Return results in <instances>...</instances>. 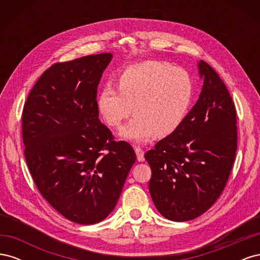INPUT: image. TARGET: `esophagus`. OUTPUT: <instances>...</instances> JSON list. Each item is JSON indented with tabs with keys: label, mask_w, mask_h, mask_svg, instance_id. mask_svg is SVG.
Segmentation results:
<instances>
[{
	"label": "esophagus",
	"mask_w": 260,
	"mask_h": 260,
	"mask_svg": "<svg viewBox=\"0 0 260 260\" xmlns=\"http://www.w3.org/2000/svg\"><path fill=\"white\" fill-rule=\"evenodd\" d=\"M136 154H137V158L139 161H144V152L141 147H136Z\"/></svg>",
	"instance_id": "1"
}]
</instances>
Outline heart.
Segmentation results:
<instances>
[{"instance_id":"b5f03b06","label":"heart","mask_w":260,"mask_h":260,"mask_svg":"<svg viewBox=\"0 0 260 260\" xmlns=\"http://www.w3.org/2000/svg\"><path fill=\"white\" fill-rule=\"evenodd\" d=\"M117 89L111 84L102 89L99 113L108 127L118 128L133 108L136 117L121 129L120 137L141 144L156 135L169 136L180 127L190 108L194 84L183 68L145 61L125 68L118 78Z\"/></svg>"}]
</instances>
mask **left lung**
<instances>
[{
    "label": "left lung",
    "instance_id": "left-lung-1",
    "mask_svg": "<svg viewBox=\"0 0 260 260\" xmlns=\"http://www.w3.org/2000/svg\"><path fill=\"white\" fill-rule=\"evenodd\" d=\"M200 98L180 127L145 154L152 169L148 187L154 205L172 221H188L221 195L238 147L237 114L225 84L207 62Z\"/></svg>",
    "mask_w": 260,
    "mask_h": 260
}]
</instances>
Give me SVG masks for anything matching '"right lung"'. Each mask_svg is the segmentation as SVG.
I'll list each match as a JSON object with an SVG mask.
<instances>
[{"label": "right lung", "instance_id": "right-lung-1", "mask_svg": "<svg viewBox=\"0 0 260 260\" xmlns=\"http://www.w3.org/2000/svg\"><path fill=\"white\" fill-rule=\"evenodd\" d=\"M111 53L57 62L30 91L22 112L25 158L43 198L79 224L116 207L137 156L99 119L98 85Z\"/></svg>", "mask_w": 260, "mask_h": 260}]
</instances>
